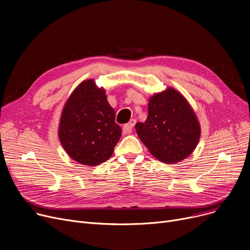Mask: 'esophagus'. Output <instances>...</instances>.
Wrapping results in <instances>:
<instances>
[{"label":"esophagus","mask_w":250,"mask_h":250,"mask_svg":"<svg viewBox=\"0 0 250 250\" xmlns=\"http://www.w3.org/2000/svg\"><path fill=\"white\" fill-rule=\"evenodd\" d=\"M136 125V120H130L126 125L123 126V132L124 134H130L132 133V129Z\"/></svg>","instance_id":"1"}]
</instances>
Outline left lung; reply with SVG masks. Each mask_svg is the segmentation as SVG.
<instances>
[{
    "label": "left lung",
    "mask_w": 250,
    "mask_h": 250,
    "mask_svg": "<svg viewBox=\"0 0 250 250\" xmlns=\"http://www.w3.org/2000/svg\"><path fill=\"white\" fill-rule=\"evenodd\" d=\"M136 130L155 158L167 164L186 159L201 136L200 124L190 105L172 88L150 98L147 120L137 123Z\"/></svg>",
    "instance_id": "left-lung-1"
}]
</instances>
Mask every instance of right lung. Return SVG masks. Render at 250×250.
Here are the masks:
<instances>
[{"mask_svg":"<svg viewBox=\"0 0 250 250\" xmlns=\"http://www.w3.org/2000/svg\"><path fill=\"white\" fill-rule=\"evenodd\" d=\"M122 136L115 112L105 91L93 80L79 85L62 113L59 137L63 149L75 161L95 166L106 161Z\"/></svg>","mask_w":250,"mask_h":250,"instance_id":"right-lung-1","label":"right lung"}]
</instances>
